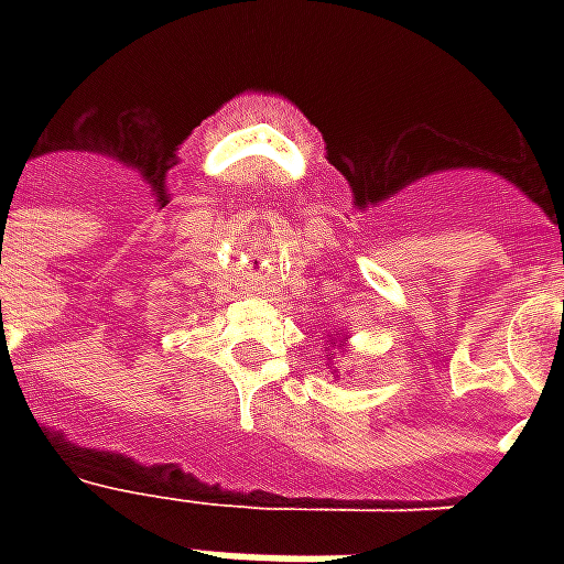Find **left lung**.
<instances>
[{"label": "left lung", "mask_w": 564, "mask_h": 564, "mask_svg": "<svg viewBox=\"0 0 564 564\" xmlns=\"http://www.w3.org/2000/svg\"><path fill=\"white\" fill-rule=\"evenodd\" d=\"M332 344H335V341H332ZM332 356H335V354H332Z\"/></svg>", "instance_id": "left-lung-1"}]
</instances>
